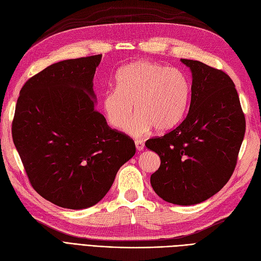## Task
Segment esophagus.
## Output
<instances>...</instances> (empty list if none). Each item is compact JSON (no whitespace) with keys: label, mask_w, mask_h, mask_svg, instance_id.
<instances>
[{"label":"esophagus","mask_w":261,"mask_h":261,"mask_svg":"<svg viewBox=\"0 0 261 261\" xmlns=\"http://www.w3.org/2000/svg\"><path fill=\"white\" fill-rule=\"evenodd\" d=\"M135 145H136V149L138 150V151H143L144 148H145L144 143H143V141H140V140H136Z\"/></svg>","instance_id":"esophagus-1"}]
</instances>
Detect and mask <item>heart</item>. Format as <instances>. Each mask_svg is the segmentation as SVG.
Masks as SVG:
<instances>
[{"label":"heart","mask_w":261,"mask_h":261,"mask_svg":"<svg viewBox=\"0 0 261 261\" xmlns=\"http://www.w3.org/2000/svg\"><path fill=\"white\" fill-rule=\"evenodd\" d=\"M191 96V84L183 70L163 67L146 60L125 64L116 72L115 89L107 91L101 106L109 124L125 127L133 137H144L154 128L169 132L181 121Z\"/></svg>","instance_id":"obj_1"}]
</instances>
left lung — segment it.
<instances>
[{"instance_id":"obj_1","label":"left lung","mask_w":261,"mask_h":261,"mask_svg":"<svg viewBox=\"0 0 261 261\" xmlns=\"http://www.w3.org/2000/svg\"><path fill=\"white\" fill-rule=\"evenodd\" d=\"M180 61L193 75L188 114L146 147L161 159L150 177L153 191L165 201L189 206L207 200L230 179L246 121L230 76L199 61Z\"/></svg>"}]
</instances>
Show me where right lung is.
<instances>
[{"label":"right lung","instance_id":"1","mask_svg":"<svg viewBox=\"0 0 261 261\" xmlns=\"http://www.w3.org/2000/svg\"><path fill=\"white\" fill-rule=\"evenodd\" d=\"M102 54L65 60L25 83L12 136L35 191L62 208L85 209L111 188L135 154L134 140L96 111L93 76Z\"/></svg>","mask_w":261,"mask_h":261}]
</instances>
